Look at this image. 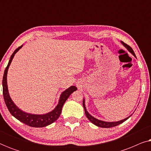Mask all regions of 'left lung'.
Wrapping results in <instances>:
<instances>
[{
  "label": "left lung",
  "instance_id": "8db88e82",
  "mask_svg": "<svg viewBox=\"0 0 151 151\" xmlns=\"http://www.w3.org/2000/svg\"><path fill=\"white\" fill-rule=\"evenodd\" d=\"M121 42H122V44L126 48H127L128 50H129V52H131L132 54H133L134 56L136 58L135 53H134V51H133V49H132L131 47L129 46L128 45L126 44V43L122 42V41H121ZM83 107H84V112H85L86 116L91 121V122H92L93 124L98 126V127H102V128H111V127H116V126L120 124L123 123L124 122H125L126 120H127V119H129V117L132 115H131L130 116L127 117V118L122 119V120H119V121H117V122H104V121H102V120H100V119H96V117H93L92 115H91L89 113H88V111H86V106H85V102H84V99L83 100Z\"/></svg>",
  "mask_w": 151,
  "mask_h": 151
}]
</instances>
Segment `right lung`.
Instances as JSON below:
<instances>
[{"instance_id": "obj_1", "label": "right lung", "mask_w": 151, "mask_h": 151, "mask_svg": "<svg viewBox=\"0 0 151 151\" xmlns=\"http://www.w3.org/2000/svg\"><path fill=\"white\" fill-rule=\"evenodd\" d=\"M22 45L18 47L14 51L12 55L10 57V60L8 63V65L6 67L4 72L3 78V98L4 100H5V104L7 106L8 110L10 112V113L13 115L14 117L21 122L25 124L26 125L32 127H36V128H40V127H47L55 121H56L58 118L60 117L61 114L62 109L66 100H67L68 98L70 96L72 93L75 91L77 90V88L75 86H71L67 89L62 93L60 97V100L58 102V104L55 108L51 111V112L47 113L46 114L42 115H36V114H31V113H25L24 111L18 108L16 105L14 104L13 101L10 98L9 91H8V87H7V71L9 67L11 64L12 60H13L14 55L17 53L20 49H21Z\"/></svg>"}]
</instances>
